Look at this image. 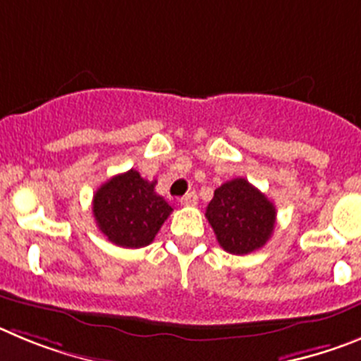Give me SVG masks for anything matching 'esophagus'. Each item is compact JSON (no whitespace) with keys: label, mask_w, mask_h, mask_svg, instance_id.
<instances>
[{"label":"esophagus","mask_w":361,"mask_h":361,"mask_svg":"<svg viewBox=\"0 0 361 361\" xmlns=\"http://www.w3.org/2000/svg\"><path fill=\"white\" fill-rule=\"evenodd\" d=\"M180 203L185 204V207H194V204H197V196H196V192L185 194V196L180 200Z\"/></svg>","instance_id":"obj_1"}]
</instances>
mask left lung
Returning a JSON list of instances; mask_svg holds the SVG:
<instances>
[{
    "label": "left lung",
    "instance_id": "8db88e82",
    "mask_svg": "<svg viewBox=\"0 0 361 361\" xmlns=\"http://www.w3.org/2000/svg\"><path fill=\"white\" fill-rule=\"evenodd\" d=\"M204 216L221 248L233 255H246L268 243L277 210L248 180L235 178L214 190Z\"/></svg>",
    "mask_w": 361,
    "mask_h": 361
}]
</instances>
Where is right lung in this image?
Listing matches in <instances>:
<instances>
[{
    "instance_id": "right-lung-1",
    "label": "right lung",
    "mask_w": 361,
    "mask_h": 361,
    "mask_svg": "<svg viewBox=\"0 0 361 361\" xmlns=\"http://www.w3.org/2000/svg\"><path fill=\"white\" fill-rule=\"evenodd\" d=\"M147 181L131 169L100 185L93 196V216L100 232L122 248L151 245L173 207Z\"/></svg>"
}]
</instances>
